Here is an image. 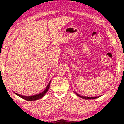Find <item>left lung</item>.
<instances>
[{"label": "left lung", "instance_id": "8db88e82", "mask_svg": "<svg viewBox=\"0 0 124 124\" xmlns=\"http://www.w3.org/2000/svg\"><path fill=\"white\" fill-rule=\"evenodd\" d=\"M74 93L76 94V95L79 96V97H81V98H83V99H85V100H91V99H95V98H97L98 97H100L101 96H97V97H86V96H80V95H79L78 93H77V92H74Z\"/></svg>", "mask_w": 124, "mask_h": 124}]
</instances>
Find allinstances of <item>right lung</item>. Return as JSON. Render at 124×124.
<instances>
[{"label": "right lung", "instance_id": "add662e5", "mask_svg": "<svg viewBox=\"0 0 124 124\" xmlns=\"http://www.w3.org/2000/svg\"><path fill=\"white\" fill-rule=\"evenodd\" d=\"M50 83H51V81H50L49 83L48 84V85H47V86H46V89L44 90V91L43 92H41V93H40L39 94H37V95H35L26 96H23V95H19V94L15 92H14L16 94V95H17L18 96H19V97L22 98L23 99H24V100H26L27 101H35V100L40 99L41 98H42L45 96L46 93V92L48 91V90H49V89Z\"/></svg>", "mask_w": 124, "mask_h": 124}]
</instances>
